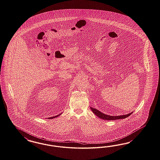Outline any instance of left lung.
<instances>
[{"instance_id":"1","label":"left lung","mask_w":160,"mask_h":160,"mask_svg":"<svg viewBox=\"0 0 160 160\" xmlns=\"http://www.w3.org/2000/svg\"><path fill=\"white\" fill-rule=\"evenodd\" d=\"M91 109L92 110L93 113L97 116L101 118L102 119L106 120H114L122 119V118H125L128 117L132 113H132H129V114H126V115H121V116H109V115H106L105 114H103V113L101 112L100 111H99L97 109H94V108H91Z\"/></svg>"}]
</instances>
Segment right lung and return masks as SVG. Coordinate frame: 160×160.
<instances>
[{"label":"right lung","mask_w":160,"mask_h":160,"mask_svg":"<svg viewBox=\"0 0 160 160\" xmlns=\"http://www.w3.org/2000/svg\"><path fill=\"white\" fill-rule=\"evenodd\" d=\"M60 114H59L58 115H57V116H54V117H50V118H49L51 119V118H55V117H58L59 116H60Z\"/></svg>","instance_id":"1"}]
</instances>
